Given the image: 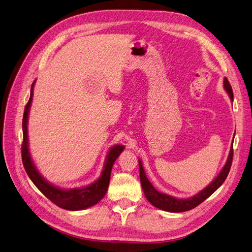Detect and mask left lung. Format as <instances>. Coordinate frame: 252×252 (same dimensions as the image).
<instances>
[{"mask_svg": "<svg viewBox=\"0 0 252 252\" xmlns=\"http://www.w3.org/2000/svg\"><path fill=\"white\" fill-rule=\"evenodd\" d=\"M224 89L226 90V92L228 93L230 99L233 100V93H232V89L231 86L228 82V79L226 77L224 78ZM232 157H233V150H232V145L230 148V152L228 158H227L226 163L224 165V167L222 168V170L217 176L216 179L210 183L207 188H205L203 190H201L199 193L194 194L193 197L189 198V199H177L175 197L168 196L166 193H162L160 191H158L154 186L152 185V183L150 182V180L148 179V177L145 176L144 169L141 163V160L139 159V170H140V181H141V186L143 192L147 197L148 201L151 203L152 205H154L155 207L165 210V212H169V213H182V212H188V210H190L194 207H197L199 204L206 200L209 196L212 194L220 188V186L224 183V181L226 180L227 176H228V173L231 167V163H232Z\"/></svg>", "mask_w": 252, "mask_h": 252, "instance_id": "8db88e82", "label": "left lung"}]
</instances>
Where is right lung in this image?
Wrapping results in <instances>:
<instances>
[{"instance_id": "add662e5", "label": "right lung", "mask_w": 252, "mask_h": 252, "mask_svg": "<svg viewBox=\"0 0 252 252\" xmlns=\"http://www.w3.org/2000/svg\"><path fill=\"white\" fill-rule=\"evenodd\" d=\"M33 87L34 83L31 86L30 98L26 104L23 116L22 160L27 175L29 176L31 181L33 182L36 188L51 202H53L55 205H58L61 208L67 210H82L97 204V203L104 197L105 192L108 190L113 164H114V162L119 157L120 154L123 153L125 147L124 145L116 144L109 151L107 158H105V162L100 177L94 183L86 186V188L63 189L50 184L38 173V170L33 164V161L31 159L28 148L27 124L30 105L32 102V97H33Z\"/></svg>"}]
</instances>
